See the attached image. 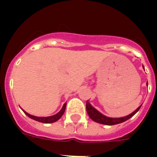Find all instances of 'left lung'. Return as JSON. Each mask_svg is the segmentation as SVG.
Wrapping results in <instances>:
<instances>
[{
    "mask_svg": "<svg viewBox=\"0 0 157 157\" xmlns=\"http://www.w3.org/2000/svg\"><path fill=\"white\" fill-rule=\"evenodd\" d=\"M143 68H144V66H143ZM146 85L148 86V83H146ZM86 112L88 113L89 117H90L91 119H92L96 123H98V124H102L105 125L118 124H121L123 122L128 120V118H130L131 117L135 115V113L140 110V107H141V105H140L138 109H135L134 112L131 113L128 115L124 116V117H121V118H110V117H107V116L103 115L102 113H101L99 111H98L94 107H92V104L88 101L86 102Z\"/></svg>",
    "mask_w": 157,
    "mask_h": 157,
    "instance_id": "left-lung-1",
    "label": "left lung"
}]
</instances>
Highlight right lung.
<instances>
[{
	"label": "right lung",
	"mask_w": 157,
	"mask_h": 157,
	"mask_svg": "<svg viewBox=\"0 0 157 157\" xmlns=\"http://www.w3.org/2000/svg\"><path fill=\"white\" fill-rule=\"evenodd\" d=\"M65 107H66V103H65V104L63 105L61 110H60L59 112L57 113L55 115L48 116V117H37V116H33L31 115V114H29V113H27L26 111H24L23 109H22V111L24 112V113H25L26 115L28 116V117H29L30 118L33 119V120L41 122V123H44V124H50V123H55V122H56L57 120H59V118H61L62 115H63L64 113H65Z\"/></svg>",
	"instance_id": "obj_1"
}]
</instances>
